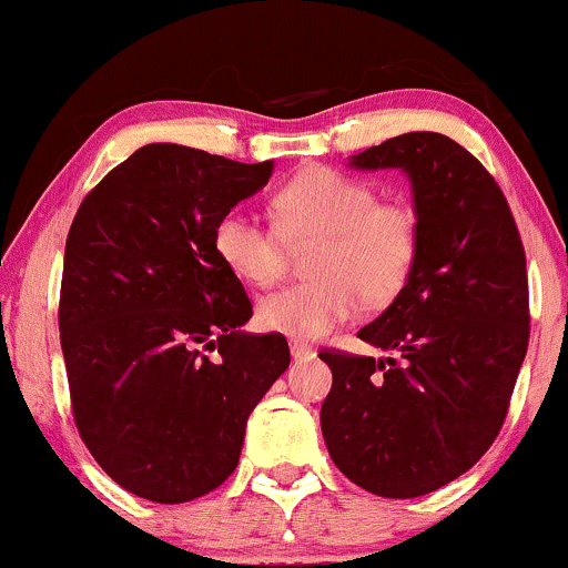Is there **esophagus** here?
Returning a JSON list of instances; mask_svg holds the SVG:
<instances>
[{
	"instance_id": "obj_1",
	"label": "esophagus",
	"mask_w": 568,
	"mask_h": 568,
	"mask_svg": "<svg viewBox=\"0 0 568 568\" xmlns=\"http://www.w3.org/2000/svg\"><path fill=\"white\" fill-rule=\"evenodd\" d=\"M291 355H293V361H312L317 352L304 342H291Z\"/></svg>"
}]
</instances>
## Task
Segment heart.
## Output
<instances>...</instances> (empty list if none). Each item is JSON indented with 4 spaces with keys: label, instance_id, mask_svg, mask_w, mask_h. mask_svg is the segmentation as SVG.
Listing matches in <instances>:
<instances>
[{
    "label": "heart",
    "instance_id": "heart-1",
    "mask_svg": "<svg viewBox=\"0 0 568 568\" xmlns=\"http://www.w3.org/2000/svg\"><path fill=\"white\" fill-rule=\"evenodd\" d=\"M277 226L226 211L213 245L232 275L272 285L288 245H310L306 283L258 302V325L288 338H321L357 315L363 302L389 304L406 288L419 256V213L403 200H379L374 184L334 168H306L275 194Z\"/></svg>",
    "mask_w": 568,
    "mask_h": 568
}]
</instances>
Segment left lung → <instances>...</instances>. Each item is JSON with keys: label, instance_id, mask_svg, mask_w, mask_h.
I'll return each mask as SVG.
<instances>
[{"label": "left lung", "instance_id": "obj_1", "mask_svg": "<svg viewBox=\"0 0 568 568\" xmlns=\"http://www.w3.org/2000/svg\"><path fill=\"white\" fill-rule=\"evenodd\" d=\"M349 165L408 175L422 240L406 288L357 331L397 357L321 352L334 374L321 427L352 484L410 499L470 470L499 435L529 347L526 253L494 175L448 135H395Z\"/></svg>", "mask_w": 568, "mask_h": 568}]
</instances>
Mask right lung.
<instances>
[{
  "instance_id": "right-lung-1",
  "label": "right lung",
  "mask_w": 568,
  "mask_h": 568,
  "mask_svg": "<svg viewBox=\"0 0 568 568\" xmlns=\"http://www.w3.org/2000/svg\"><path fill=\"white\" fill-rule=\"evenodd\" d=\"M272 168L149 143L71 221L58 306L71 410L135 497L179 505L224 484L247 416L288 368L285 336L243 331L253 304L213 245L219 219Z\"/></svg>"
}]
</instances>
